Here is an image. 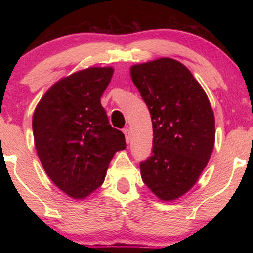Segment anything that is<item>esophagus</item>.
<instances>
[{"instance_id":"obj_1","label":"esophagus","mask_w":253,"mask_h":253,"mask_svg":"<svg viewBox=\"0 0 253 253\" xmlns=\"http://www.w3.org/2000/svg\"><path fill=\"white\" fill-rule=\"evenodd\" d=\"M123 133H124V136H126V143H130V140H131V132H130L129 127H126V129H123Z\"/></svg>"}]
</instances>
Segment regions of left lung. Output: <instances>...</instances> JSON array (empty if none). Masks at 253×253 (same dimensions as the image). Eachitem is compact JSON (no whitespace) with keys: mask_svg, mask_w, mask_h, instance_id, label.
Returning <instances> with one entry per match:
<instances>
[{"mask_svg":"<svg viewBox=\"0 0 253 253\" xmlns=\"http://www.w3.org/2000/svg\"><path fill=\"white\" fill-rule=\"evenodd\" d=\"M150 110L152 155L140 162L148 189L164 202L185 195L206 167L215 141V121L205 91L181 62L162 57L130 68Z\"/></svg>","mask_w":253,"mask_h":253,"instance_id":"8db88e82","label":"left lung"}]
</instances>
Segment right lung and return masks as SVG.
<instances>
[{"instance_id": "obj_1", "label": "right lung", "mask_w": 253, "mask_h": 253, "mask_svg": "<svg viewBox=\"0 0 253 253\" xmlns=\"http://www.w3.org/2000/svg\"><path fill=\"white\" fill-rule=\"evenodd\" d=\"M113 74L112 67H92L62 78L34 110L38 157L48 177L70 198L84 199L101 186L114 154L126 147L100 101Z\"/></svg>"}]
</instances>
